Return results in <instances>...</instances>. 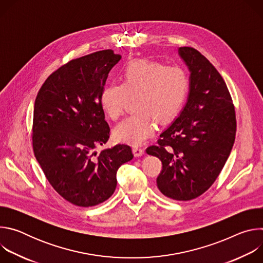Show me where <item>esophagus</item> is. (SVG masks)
<instances>
[{"instance_id":"esophagus-1","label":"esophagus","mask_w":263,"mask_h":263,"mask_svg":"<svg viewBox=\"0 0 263 263\" xmlns=\"http://www.w3.org/2000/svg\"><path fill=\"white\" fill-rule=\"evenodd\" d=\"M132 151H133V154H134L135 157H140V156H142L144 154V149L141 148V147L134 146Z\"/></svg>"}]
</instances>
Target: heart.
<instances>
[{
	"label": "heart",
	"mask_w": 263,
	"mask_h": 263,
	"mask_svg": "<svg viewBox=\"0 0 263 263\" xmlns=\"http://www.w3.org/2000/svg\"><path fill=\"white\" fill-rule=\"evenodd\" d=\"M122 83L106 85L101 93V106L106 116L117 121L128 98H134V115L125 119L114 130L118 142L142 144L154 131V119L166 123L181 109L189 89L185 71L162 62L136 59L122 70Z\"/></svg>",
	"instance_id": "b5f03b06"
}]
</instances>
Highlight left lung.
Listing matches in <instances>:
<instances>
[{
	"label": "left lung",
	"instance_id": "left-lung-1",
	"mask_svg": "<svg viewBox=\"0 0 263 263\" xmlns=\"http://www.w3.org/2000/svg\"><path fill=\"white\" fill-rule=\"evenodd\" d=\"M189 67L190 91L180 115L146 154L158 157V190L177 201L204 194L218 177L235 140V110L226 83L199 51L178 49Z\"/></svg>",
	"mask_w": 263,
	"mask_h": 263
}]
</instances>
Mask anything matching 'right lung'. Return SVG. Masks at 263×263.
Segmentation results:
<instances>
[{
    "mask_svg": "<svg viewBox=\"0 0 263 263\" xmlns=\"http://www.w3.org/2000/svg\"><path fill=\"white\" fill-rule=\"evenodd\" d=\"M122 56L99 51L61 66L37 93L33 114V151L53 189L80 207L114 195L119 167L132 160L131 147L117 144L97 156L109 139L101 106L108 73Z\"/></svg>",
    "mask_w": 263,
    "mask_h": 263,
    "instance_id": "add662e5",
    "label": "right lung"
}]
</instances>
